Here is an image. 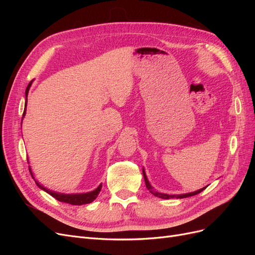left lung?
I'll return each mask as SVG.
<instances>
[{"instance_id": "1", "label": "left lung", "mask_w": 255, "mask_h": 255, "mask_svg": "<svg viewBox=\"0 0 255 255\" xmlns=\"http://www.w3.org/2000/svg\"><path fill=\"white\" fill-rule=\"evenodd\" d=\"M142 174H143V179H144V182H145V186L146 188H148V190L151 192L152 195H154L155 197H158V198H161V199H183V198H187V197H191V196H195V195H198L200 194V192L203 191L205 187L199 189V190H196V191H192V192H188V194H182V195H168V194H163V192H159L157 191L156 189H154L151 184L148 180V177H146V174L144 172V169H142Z\"/></svg>"}]
</instances>
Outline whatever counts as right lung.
Here are the masks:
<instances>
[{"label":"right lung","instance_id":"right-lung-1","mask_svg":"<svg viewBox=\"0 0 255 255\" xmlns=\"http://www.w3.org/2000/svg\"><path fill=\"white\" fill-rule=\"evenodd\" d=\"M32 83H33V81L29 82V84L27 85V87H26V90H25V109H24V112H23V117H24L25 114H26L27 95H28L30 86H32ZM29 171H30V174H32V176H33V179L35 180V177L33 175L32 169H30V167H29ZM35 182H36L38 187H39L42 190H44L45 192H48L49 195H51L53 198H55L56 200H58V201L69 203V204H72V205H82V204L91 203L98 197V195L100 194V191H101V188H102V184H100L95 190L89 191V192H84V194H61V192H57V191H53L51 189H48L47 187H44L42 184H40L39 182L36 181V180H35Z\"/></svg>","mask_w":255,"mask_h":255}]
</instances>
